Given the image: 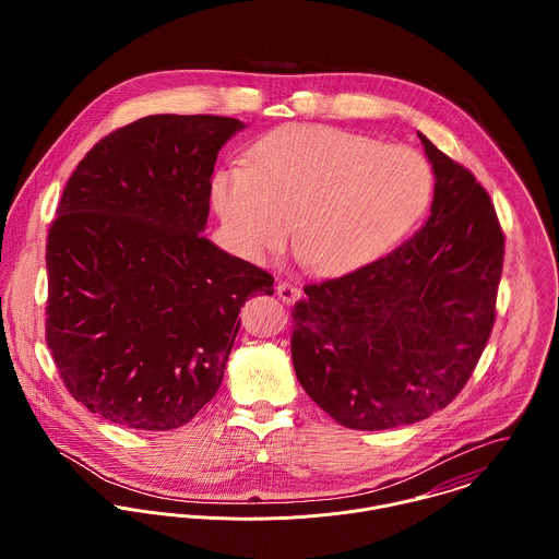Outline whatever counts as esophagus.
Masks as SVG:
<instances>
[{
  "label": "esophagus",
  "instance_id": "esophagus-1",
  "mask_svg": "<svg viewBox=\"0 0 559 559\" xmlns=\"http://www.w3.org/2000/svg\"><path fill=\"white\" fill-rule=\"evenodd\" d=\"M275 290H277V297L284 304H293V301H297L301 297V290L295 284H290V282H277Z\"/></svg>",
  "mask_w": 559,
  "mask_h": 559
}]
</instances>
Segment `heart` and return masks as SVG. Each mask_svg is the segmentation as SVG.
<instances>
[{
  "label": "heart",
  "mask_w": 559,
  "mask_h": 559,
  "mask_svg": "<svg viewBox=\"0 0 559 559\" xmlns=\"http://www.w3.org/2000/svg\"><path fill=\"white\" fill-rule=\"evenodd\" d=\"M430 163L404 146L320 124L264 135L249 165L213 176L215 211L240 255L260 260L295 240L319 273L355 271L390 251L426 213Z\"/></svg>",
  "instance_id": "heart-1"
}]
</instances>
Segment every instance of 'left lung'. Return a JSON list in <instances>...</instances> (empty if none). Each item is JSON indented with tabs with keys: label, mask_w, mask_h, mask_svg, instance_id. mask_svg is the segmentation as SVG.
I'll list each match as a JSON object with an SVG mask.
<instances>
[{
	"label": "left lung",
	"mask_w": 559,
	"mask_h": 559,
	"mask_svg": "<svg viewBox=\"0 0 559 559\" xmlns=\"http://www.w3.org/2000/svg\"><path fill=\"white\" fill-rule=\"evenodd\" d=\"M435 169L428 222L388 255L304 286L290 350L299 383L353 430L445 408L467 385L497 317L506 237L476 176L417 133Z\"/></svg>",
	"instance_id": "1"
}]
</instances>
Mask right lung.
<instances>
[{"mask_svg":"<svg viewBox=\"0 0 559 559\" xmlns=\"http://www.w3.org/2000/svg\"><path fill=\"white\" fill-rule=\"evenodd\" d=\"M237 118L159 114L120 127L71 174L47 237L45 337L60 379L118 426L171 430L217 394L240 306L273 275L215 247L219 148Z\"/></svg>","mask_w":559,"mask_h":559,"instance_id":"1","label":"right lung"}]
</instances>
